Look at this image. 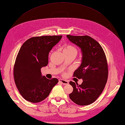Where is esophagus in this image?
Here are the masks:
<instances>
[{
	"label": "esophagus",
	"mask_w": 125,
	"mask_h": 125,
	"mask_svg": "<svg viewBox=\"0 0 125 125\" xmlns=\"http://www.w3.org/2000/svg\"><path fill=\"white\" fill-rule=\"evenodd\" d=\"M59 81V82L61 83H62V84H64V85L69 84V82L67 81H66V80H62V79H60Z\"/></svg>",
	"instance_id": "1"
}]
</instances>
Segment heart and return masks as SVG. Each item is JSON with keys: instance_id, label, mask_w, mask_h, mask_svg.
<instances>
[{"instance_id": "b5f03b06", "label": "heart", "mask_w": 125, "mask_h": 125, "mask_svg": "<svg viewBox=\"0 0 125 125\" xmlns=\"http://www.w3.org/2000/svg\"><path fill=\"white\" fill-rule=\"evenodd\" d=\"M77 52L76 48L71 45H67L63 49V52Z\"/></svg>"}]
</instances>
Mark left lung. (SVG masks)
Returning a JSON list of instances; mask_svg holds the SVG:
<instances>
[{"instance_id": "8db88e82", "label": "left lung", "mask_w": 125, "mask_h": 125, "mask_svg": "<svg viewBox=\"0 0 125 125\" xmlns=\"http://www.w3.org/2000/svg\"><path fill=\"white\" fill-rule=\"evenodd\" d=\"M66 37L80 48L82 56L81 64L74 72L73 76L81 78L83 82L78 84L70 82L73 90L69 97L76 104L88 105L99 97L106 83L108 67L105 54L99 43L91 37Z\"/></svg>"}]
</instances>
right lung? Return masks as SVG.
Masks as SVG:
<instances>
[{
	"label": "right lung",
	"instance_id": "1",
	"mask_svg": "<svg viewBox=\"0 0 125 125\" xmlns=\"http://www.w3.org/2000/svg\"><path fill=\"white\" fill-rule=\"evenodd\" d=\"M62 36L32 37L24 43L15 60L14 77L17 89L24 99L31 103L44 100L58 83L57 78L48 79L41 69L48 64V55Z\"/></svg>",
	"mask_w": 125,
	"mask_h": 125
}]
</instances>
